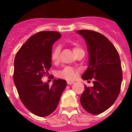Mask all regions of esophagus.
Segmentation results:
<instances>
[{"mask_svg": "<svg viewBox=\"0 0 132 132\" xmlns=\"http://www.w3.org/2000/svg\"><path fill=\"white\" fill-rule=\"evenodd\" d=\"M72 84H74V81H67V84L71 85Z\"/></svg>", "mask_w": 132, "mask_h": 132, "instance_id": "1", "label": "esophagus"}]
</instances>
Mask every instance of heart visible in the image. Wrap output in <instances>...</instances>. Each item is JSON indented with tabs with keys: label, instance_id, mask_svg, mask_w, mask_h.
I'll use <instances>...</instances> for the list:
<instances>
[{
	"label": "heart",
	"instance_id": "obj_1",
	"mask_svg": "<svg viewBox=\"0 0 132 132\" xmlns=\"http://www.w3.org/2000/svg\"><path fill=\"white\" fill-rule=\"evenodd\" d=\"M79 49H81L79 47L73 48V53ZM60 59V47L59 46H55L52 49L51 53V60L53 62H57ZM78 73V70L75 68H73L72 66H65L62 70L58 71L57 76L59 78L64 79L66 80H72L76 77Z\"/></svg>",
	"mask_w": 132,
	"mask_h": 132
}]
</instances>
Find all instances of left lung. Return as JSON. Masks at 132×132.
Returning a JSON list of instances; mask_svg holds the SVG:
<instances>
[{
	"label": "left lung",
	"instance_id": "left-lung-1",
	"mask_svg": "<svg viewBox=\"0 0 132 132\" xmlns=\"http://www.w3.org/2000/svg\"><path fill=\"white\" fill-rule=\"evenodd\" d=\"M89 52V64L82 79H94V86H84L80 102L92 114H98L110 108L119 96L123 77L121 60L114 46L100 33L79 30Z\"/></svg>",
	"mask_w": 132,
	"mask_h": 132
}]
</instances>
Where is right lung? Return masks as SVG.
<instances>
[{"mask_svg":"<svg viewBox=\"0 0 132 132\" xmlns=\"http://www.w3.org/2000/svg\"><path fill=\"white\" fill-rule=\"evenodd\" d=\"M61 38L57 31H40L28 39L15 55L13 81L24 105L31 113L44 117L53 112L66 86L64 79H54L52 86L41 79L51 67L52 46Z\"/></svg>","mask_w":132,"mask_h":132,"instance_id":"1","label":"right lung"}]
</instances>
